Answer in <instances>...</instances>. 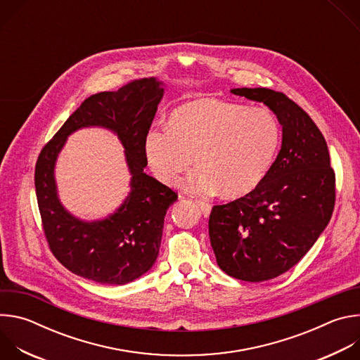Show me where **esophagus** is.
Here are the masks:
<instances>
[{
    "mask_svg": "<svg viewBox=\"0 0 360 360\" xmlns=\"http://www.w3.org/2000/svg\"><path fill=\"white\" fill-rule=\"evenodd\" d=\"M196 205L199 207L200 212L203 217H210L211 211H212V207L208 203V202H203V200H196Z\"/></svg>",
    "mask_w": 360,
    "mask_h": 360,
    "instance_id": "obj_1",
    "label": "esophagus"
}]
</instances>
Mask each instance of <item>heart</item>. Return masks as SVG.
Wrapping results in <instances>:
<instances>
[{"mask_svg": "<svg viewBox=\"0 0 360 360\" xmlns=\"http://www.w3.org/2000/svg\"><path fill=\"white\" fill-rule=\"evenodd\" d=\"M279 139L278 122L269 111L200 98L174 110L168 128L149 129L143 153L153 175L165 185H176L195 158L199 168L185 181L188 191H221L226 198H239L264 181Z\"/></svg>", "mask_w": 360, "mask_h": 360, "instance_id": "obj_1", "label": "heart"}]
</instances>
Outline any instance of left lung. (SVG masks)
Instances as JSON below:
<instances>
[{
  "mask_svg": "<svg viewBox=\"0 0 360 360\" xmlns=\"http://www.w3.org/2000/svg\"><path fill=\"white\" fill-rule=\"evenodd\" d=\"M231 92L264 102L282 127V145L258 186L212 208L211 246L226 275L264 282L295 266L328 226L335 172L322 132L285 94L268 88Z\"/></svg>",
  "mask_w": 360,
  "mask_h": 360,
  "instance_id": "8db88e82",
  "label": "left lung"
}]
</instances>
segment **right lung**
Wrapping results in <instances>:
<instances>
[{
    "label": "right lung",
    "mask_w": 360,
    "mask_h": 360,
    "mask_svg": "<svg viewBox=\"0 0 360 360\" xmlns=\"http://www.w3.org/2000/svg\"><path fill=\"white\" fill-rule=\"evenodd\" d=\"M164 96L157 78L135 79L114 92L86 98L41 150L35 165V192L51 252L72 274L85 279L125 285L155 264L168 208L178 195L143 172V139ZM88 126L117 133L126 148L131 192L110 217L88 223L71 216L56 191L53 169L66 138Z\"/></svg>",
    "instance_id": "1"
}]
</instances>
